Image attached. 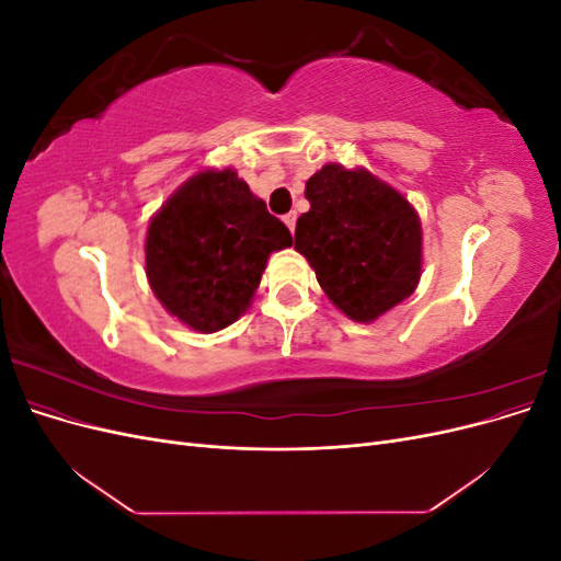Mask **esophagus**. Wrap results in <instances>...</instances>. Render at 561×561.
Wrapping results in <instances>:
<instances>
[{"label": "esophagus", "mask_w": 561, "mask_h": 561, "mask_svg": "<svg viewBox=\"0 0 561 561\" xmlns=\"http://www.w3.org/2000/svg\"><path fill=\"white\" fill-rule=\"evenodd\" d=\"M283 222L287 225V229L295 231V227H297V213H287V215L283 217Z\"/></svg>", "instance_id": "1"}]
</instances>
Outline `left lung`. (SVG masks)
Segmentation results:
<instances>
[{"mask_svg":"<svg viewBox=\"0 0 561 561\" xmlns=\"http://www.w3.org/2000/svg\"><path fill=\"white\" fill-rule=\"evenodd\" d=\"M311 210L297 219L295 250L348 318L369 322L414 293L421 225L402 194L367 171L328 163L307 182Z\"/></svg>","mask_w":561,"mask_h":561,"instance_id":"obj_1","label":"left lung"}]
</instances>
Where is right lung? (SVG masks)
I'll use <instances>...</instances> for the list:
<instances>
[{
	"mask_svg": "<svg viewBox=\"0 0 561 561\" xmlns=\"http://www.w3.org/2000/svg\"><path fill=\"white\" fill-rule=\"evenodd\" d=\"M293 236L233 171H206L168 198L147 231L151 290L198 332L239 318L257 290L268 254Z\"/></svg>",
	"mask_w": 561,
	"mask_h": 561,
	"instance_id": "add662e5",
	"label": "right lung"
}]
</instances>
